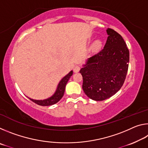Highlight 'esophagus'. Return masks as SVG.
I'll list each match as a JSON object with an SVG mask.
<instances>
[{
  "label": "esophagus",
  "mask_w": 148,
  "mask_h": 148,
  "mask_svg": "<svg viewBox=\"0 0 148 148\" xmlns=\"http://www.w3.org/2000/svg\"><path fill=\"white\" fill-rule=\"evenodd\" d=\"M79 70H80V67L79 66H77V65H76V66H75L74 67V72H75V73L78 72L79 71Z\"/></svg>",
  "instance_id": "obj_1"
}]
</instances>
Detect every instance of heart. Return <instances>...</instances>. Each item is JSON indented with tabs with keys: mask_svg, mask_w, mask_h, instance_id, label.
Returning <instances> with one entry per match:
<instances>
[{
	"mask_svg": "<svg viewBox=\"0 0 148 148\" xmlns=\"http://www.w3.org/2000/svg\"><path fill=\"white\" fill-rule=\"evenodd\" d=\"M102 46V42L101 40H96L93 42L91 46V49L93 52H97L99 51Z\"/></svg>",
	"mask_w": 148,
	"mask_h": 148,
	"instance_id": "1",
	"label": "heart"
}]
</instances>
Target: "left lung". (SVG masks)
I'll use <instances>...</instances> for the list:
<instances>
[{
    "instance_id": "1",
    "label": "left lung",
    "mask_w": 148,
    "mask_h": 148,
    "mask_svg": "<svg viewBox=\"0 0 148 148\" xmlns=\"http://www.w3.org/2000/svg\"><path fill=\"white\" fill-rule=\"evenodd\" d=\"M106 32L104 48L87 59L79 71L84 92L96 101L108 99L121 89L129 67V51L123 38L113 29Z\"/></svg>"
}]
</instances>
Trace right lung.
Segmentation results:
<instances>
[{"instance_id":"1","label":"right lung","mask_w":148,"mask_h":148,"mask_svg":"<svg viewBox=\"0 0 148 148\" xmlns=\"http://www.w3.org/2000/svg\"><path fill=\"white\" fill-rule=\"evenodd\" d=\"M72 74H73V71H70L66 76H64L61 79V81L59 82V83L57 85V89L55 91L54 93L51 95V97H48L46 99L44 100H36V99H32L31 98H28L31 100L32 102H35V103L40 105V106H51L56 104L57 102H58L60 100L62 99V97H63L64 92L65 91V87H66V85L67 82L70 79Z\"/></svg>"}]
</instances>
